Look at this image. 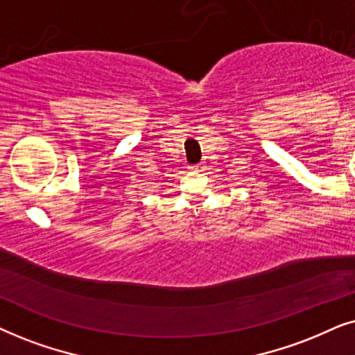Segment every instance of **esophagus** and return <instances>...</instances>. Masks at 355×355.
<instances>
[{
  "instance_id": "1",
  "label": "esophagus",
  "mask_w": 355,
  "mask_h": 355,
  "mask_svg": "<svg viewBox=\"0 0 355 355\" xmlns=\"http://www.w3.org/2000/svg\"><path fill=\"white\" fill-rule=\"evenodd\" d=\"M195 170H202L205 167H202V164H198V165H195V167H193Z\"/></svg>"
}]
</instances>
